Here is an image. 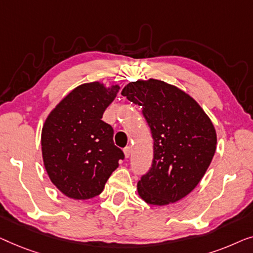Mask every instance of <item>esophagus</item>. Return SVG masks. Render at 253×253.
I'll use <instances>...</instances> for the list:
<instances>
[{"mask_svg": "<svg viewBox=\"0 0 253 253\" xmlns=\"http://www.w3.org/2000/svg\"><path fill=\"white\" fill-rule=\"evenodd\" d=\"M124 154H125V157H126V158L129 157L130 154H131V149H130V147H126L125 149H124Z\"/></svg>", "mask_w": 253, "mask_h": 253, "instance_id": "34e87169", "label": "esophagus"}]
</instances>
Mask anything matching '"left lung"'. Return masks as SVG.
Returning <instances> with one entry per match:
<instances>
[{"label":"left lung","instance_id":"1","mask_svg":"<svg viewBox=\"0 0 253 253\" xmlns=\"http://www.w3.org/2000/svg\"><path fill=\"white\" fill-rule=\"evenodd\" d=\"M122 95L142 106L154 138V159L137 182L138 195L152 205L180 201L195 189L212 162L214 126L193 97L164 81L129 83Z\"/></svg>","mask_w":253,"mask_h":253}]
</instances>
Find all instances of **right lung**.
<instances>
[{"instance_id": "add662e5", "label": "right lung", "mask_w": 253, "mask_h": 253, "mask_svg": "<svg viewBox=\"0 0 253 253\" xmlns=\"http://www.w3.org/2000/svg\"><path fill=\"white\" fill-rule=\"evenodd\" d=\"M119 86L84 84L64 97L42 128L44 167L51 182L67 197L89 199L125 158L113 143V128L102 120Z\"/></svg>"}]
</instances>
